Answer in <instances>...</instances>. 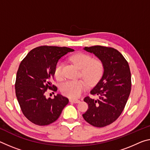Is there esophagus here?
I'll return each mask as SVG.
<instances>
[{
    "label": "esophagus",
    "mask_w": 150,
    "mask_h": 150,
    "mask_svg": "<svg viewBox=\"0 0 150 150\" xmlns=\"http://www.w3.org/2000/svg\"><path fill=\"white\" fill-rule=\"evenodd\" d=\"M69 101H70L71 103H79V102H80V101L78 100V99H70Z\"/></svg>",
    "instance_id": "esophagus-1"
}]
</instances>
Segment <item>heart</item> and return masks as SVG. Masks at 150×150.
Masks as SVG:
<instances>
[{
  "mask_svg": "<svg viewBox=\"0 0 150 150\" xmlns=\"http://www.w3.org/2000/svg\"><path fill=\"white\" fill-rule=\"evenodd\" d=\"M70 60L80 69L81 75L91 83L96 82L103 73V66L101 61L93 59L89 54L76 53L70 57ZM63 63L59 62L54 67V75L57 80H61L63 77ZM87 87V84L84 80H69L61 85V91L67 97L77 98L81 96Z\"/></svg>",
  "mask_w": 150,
  "mask_h": 150,
  "instance_id": "heart-1",
  "label": "heart"
}]
</instances>
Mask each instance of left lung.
Segmentation results:
<instances>
[{"mask_svg": "<svg viewBox=\"0 0 150 150\" xmlns=\"http://www.w3.org/2000/svg\"><path fill=\"white\" fill-rule=\"evenodd\" d=\"M84 50L100 59L104 71L90 91L98 98H84L89 109L83 117L93 126L103 127L115 122L124 109L132 87L129 66L122 54L112 47L96 45L85 47Z\"/></svg>", "mask_w": 150, "mask_h": 150, "instance_id": "left-lung-1", "label": "left lung"}]
</instances>
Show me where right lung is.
<instances>
[{
  "label": "right lung",
  "instance_id": "obj_1",
  "mask_svg": "<svg viewBox=\"0 0 150 150\" xmlns=\"http://www.w3.org/2000/svg\"><path fill=\"white\" fill-rule=\"evenodd\" d=\"M74 50L65 47L44 46L31 50L23 59L16 73V96L23 115L38 125H47L57 120L69 99L58 94L47 99V89L57 91L52 85L54 67L61 57Z\"/></svg>",
  "mask_w": 150,
  "mask_h": 150
}]
</instances>
